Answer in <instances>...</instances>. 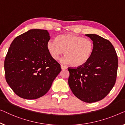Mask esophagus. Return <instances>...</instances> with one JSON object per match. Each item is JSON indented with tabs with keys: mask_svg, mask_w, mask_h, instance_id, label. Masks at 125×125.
<instances>
[{
	"mask_svg": "<svg viewBox=\"0 0 125 125\" xmlns=\"http://www.w3.org/2000/svg\"><path fill=\"white\" fill-rule=\"evenodd\" d=\"M61 68H62V70H66V69L67 68V67L66 66H63V65H61Z\"/></svg>",
	"mask_w": 125,
	"mask_h": 125,
	"instance_id": "1",
	"label": "esophagus"
}]
</instances>
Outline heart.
Masks as SVG:
<instances>
[{"label": "heart", "mask_w": 125, "mask_h": 125, "mask_svg": "<svg viewBox=\"0 0 125 125\" xmlns=\"http://www.w3.org/2000/svg\"><path fill=\"white\" fill-rule=\"evenodd\" d=\"M52 57L58 60L64 52L65 63L73 67L83 66L92 57L94 43L89 39L73 34H63L58 36L56 40L51 39L46 44Z\"/></svg>", "instance_id": "obj_1"}]
</instances>
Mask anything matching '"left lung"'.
<instances>
[{
  "label": "left lung",
  "mask_w": 125,
  "mask_h": 125,
  "mask_svg": "<svg viewBox=\"0 0 125 125\" xmlns=\"http://www.w3.org/2000/svg\"><path fill=\"white\" fill-rule=\"evenodd\" d=\"M94 43L88 62L77 68H68V83L72 93L86 103L103 99L115 84L118 58L109 40L96 34H86Z\"/></svg>",
  "instance_id": "obj_1"
}]
</instances>
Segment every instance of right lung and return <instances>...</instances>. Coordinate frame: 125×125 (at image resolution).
I'll use <instances>...</instances> for the list:
<instances>
[{"label": "right lung", "instance_id": "obj_1", "mask_svg": "<svg viewBox=\"0 0 125 125\" xmlns=\"http://www.w3.org/2000/svg\"><path fill=\"white\" fill-rule=\"evenodd\" d=\"M46 30L31 29L16 37L4 61L5 79L18 96L36 99L47 93L60 72V64L50 54Z\"/></svg>", "mask_w": 125, "mask_h": 125}]
</instances>
